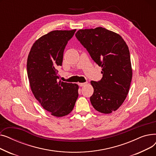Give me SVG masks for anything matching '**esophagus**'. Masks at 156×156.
Instances as JSON below:
<instances>
[{
    "mask_svg": "<svg viewBox=\"0 0 156 156\" xmlns=\"http://www.w3.org/2000/svg\"><path fill=\"white\" fill-rule=\"evenodd\" d=\"M87 82H85V83H79L78 85L80 86V87H83V86H85L87 85Z\"/></svg>",
    "mask_w": 156,
    "mask_h": 156,
    "instance_id": "esophagus-1",
    "label": "esophagus"
}]
</instances>
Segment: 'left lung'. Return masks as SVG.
Returning a JSON list of instances; mask_svg holds the SVG:
<instances>
[{
    "instance_id": "8db88e82",
    "label": "left lung",
    "mask_w": 156,
    "mask_h": 156,
    "mask_svg": "<svg viewBox=\"0 0 156 156\" xmlns=\"http://www.w3.org/2000/svg\"><path fill=\"white\" fill-rule=\"evenodd\" d=\"M76 37L102 68V78L91 81L94 94L90 102L104 114L116 111L129 92L132 68L128 47L119 34L102 27L79 30Z\"/></svg>"
}]
</instances>
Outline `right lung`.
<instances>
[{
  "label": "right lung",
  "mask_w": 156,
  "mask_h": 156,
  "mask_svg": "<svg viewBox=\"0 0 156 156\" xmlns=\"http://www.w3.org/2000/svg\"><path fill=\"white\" fill-rule=\"evenodd\" d=\"M72 30H54L37 40L27 59V74L30 88L43 108L55 117L68 115L78 97V85L59 81L57 68L62 66L63 52Z\"/></svg>",
  "instance_id": "obj_1"
}]
</instances>
